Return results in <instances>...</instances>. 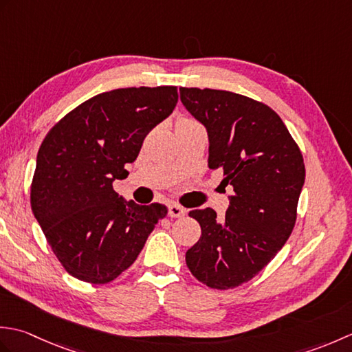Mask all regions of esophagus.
Here are the masks:
<instances>
[{
	"instance_id": "obj_1",
	"label": "esophagus",
	"mask_w": 352,
	"mask_h": 352,
	"mask_svg": "<svg viewBox=\"0 0 352 352\" xmlns=\"http://www.w3.org/2000/svg\"><path fill=\"white\" fill-rule=\"evenodd\" d=\"M184 213H186V210L182 206H178L175 203L169 204V216H170V218H180V216H183Z\"/></svg>"
}]
</instances>
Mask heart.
Returning <instances> with one entry per match:
<instances>
[{"instance_id":"heart-1","label":"heart","mask_w":352,"mask_h":352,"mask_svg":"<svg viewBox=\"0 0 352 352\" xmlns=\"http://www.w3.org/2000/svg\"><path fill=\"white\" fill-rule=\"evenodd\" d=\"M182 122H189V119H184V121H182Z\"/></svg>"}]
</instances>
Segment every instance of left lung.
Here are the masks:
<instances>
[{"instance_id":"obj_1","label":"left lung","mask_w":352,"mask_h":352,"mask_svg":"<svg viewBox=\"0 0 352 352\" xmlns=\"http://www.w3.org/2000/svg\"><path fill=\"white\" fill-rule=\"evenodd\" d=\"M180 100L206 126L208 168H222L221 184L233 188L222 221L210 207L189 213L201 237L186 252V263L206 286L231 289L256 276L294 230L305 178L302 154L263 102L198 87H180Z\"/></svg>"}]
</instances>
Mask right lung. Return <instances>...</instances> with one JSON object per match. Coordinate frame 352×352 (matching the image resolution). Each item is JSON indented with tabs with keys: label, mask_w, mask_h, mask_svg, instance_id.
I'll return each instance as SVG.
<instances>
[{
	"label": "right lung",
	"mask_w": 352,
	"mask_h": 352,
	"mask_svg": "<svg viewBox=\"0 0 352 352\" xmlns=\"http://www.w3.org/2000/svg\"><path fill=\"white\" fill-rule=\"evenodd\" d=\"M175 86L125 87L80 104L43 139L32 183V210L62 266L106 284L129 269L163 204L139 206L113 190L129 175L149 130L174 111Z\"/></svg>",
	"instance_id": "add662e5"
}]
</instances>
